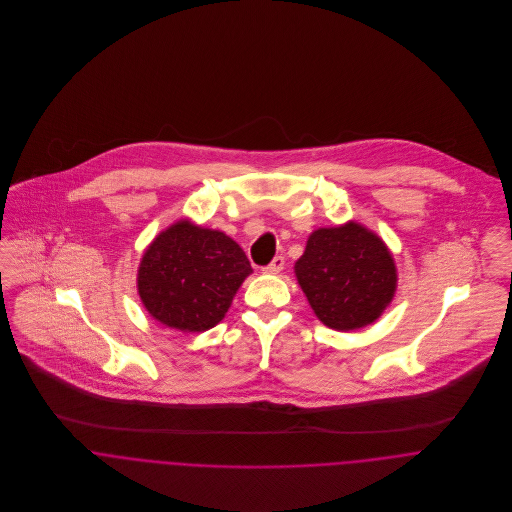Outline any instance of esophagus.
I'll return each mask as SVG.
<instances>
[{"mask_svg": "<svg viewBox=\"0 0 512 512\" xmlns=\"http://www.w3.org/2000/svg\"><path fill=\"white\" fill-rule=\"evenodd\" d=\"M284 264H286L284 256H276V258L270 262V266H266L262 272H264V274H270V276H276V274H280V272L284 270Z\"/></svg>", "mask_w": 512, "mask_h": 512, "instance_id": "obj_1", "label": "esophagus"}]
</instances>
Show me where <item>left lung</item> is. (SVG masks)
<instances>
[{
  "mask_svg": "<svg viewBox=\"0 0 512 512\" xmlns=\"http://www.w3.org/2000/svg\"><path fill=\"white\" fill-rule=\"evenodd\" d=\"M293 272L315 317L343 333L374 323L398 288L390 248L357 220L313 230Z\"/></svg>",
  "mask_w": 512,
  "mask_h": 512,
  "instance_id": "left-lung-1",
  "label": "left lung"
}]
</instances>
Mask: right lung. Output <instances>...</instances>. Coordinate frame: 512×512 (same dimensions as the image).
<instances>
[{"mask_svg":"<svg viewBox=\"0 0 512 512\" xmlns=\"http://www.w3.org/2000/svg\"><path fill=\"white\" fill-rule=\"evenodd\" d=\"M252 274L244 250L222 230L175 220L147 246L138 268V295L163 327L203 333L220 323Z\"/></svg>","mask_w":512,"mask_h":512,"instance_id":"add662e5","label":"right lung"}]
</instances>
